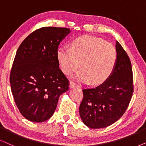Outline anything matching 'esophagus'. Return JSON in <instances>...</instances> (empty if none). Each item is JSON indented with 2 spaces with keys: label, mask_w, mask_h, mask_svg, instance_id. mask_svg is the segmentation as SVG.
Here are the masks:
<instances>
[{
  "label": "esophagus",
  "mask_w": 146,
  "mask_h": 146,
  "mask_svg": "<svg viewBox=\"0 0 146 146\" xmlns=\"http://www.w3.org/2000/svg\"><path fill=\"white\" fill-rule=\"evenodd\" d=\"M70 85V87H72V88H74V87H79V85H77L76 83L73 82V81H71V82H70V85Z\"/></svg>",
  "instance_id": "esophagus-1"
}]
</instances>
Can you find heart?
Segmentation results:
<instances>
[{
  "instance_id": "heart-1",
  "label": "heart",
  "mask_w": 146,
  "mask_h": 146,
  "mask_svg": "<svg viewBox=\"0 0 146 146\" xmlns=\"http://www.w3.org/2000/svg\"><path fill=\"white\" fill-rule=\"evenodd\" d=\"M60 67L65 74H70L80 66L76 75L83 82L91 81L98 85L107 80L113 71L117 61L115 46L102 38L83 35L75 38L71 48L61 46L57 50Z\"/></svg>"
}]
</instances>
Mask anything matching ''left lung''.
<instances>
[{"instance_id": "obj_1", "label": "left lung", "mask_w": 146, "mask_h": 146, "mask_svg": "<svg viewBox=\"0 0 146 146\" xmlns=\"http://www.w3.org/2000/svg\"><path fill=\"white\" fill-rule=\"evenodd\" d=\"M117 61L111 74L96 87L83 89L79 114L91 129L106 127L117 121L129 106L133 92V73L129 56L116 42Z\"/></svg>"}]
</instances>
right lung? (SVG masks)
<instances>
[{
  "instance_id": "obj_1",
  "label": "right lung",
  "mask_w": 146,
  "mask_h": 146,
  "mask_svg": "<svg viewBox=\"0 0 146 146\" xmlns=\"http://www.w3.org/2000/svg\"><path fill=\"white\" fill-rule=\"evenodd\" d=\"M70 29L42 27L20 44L13 61L10 83L21 113L27 119L42 122L53 115L59 96L69 81L59 68L57 50Z\"/></svg>"
}]
</instances>
